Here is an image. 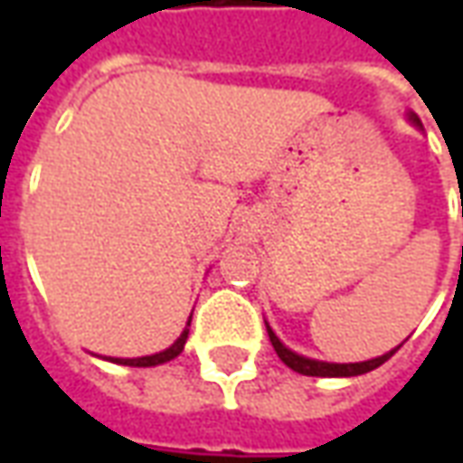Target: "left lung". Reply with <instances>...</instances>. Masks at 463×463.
<instances>
[{"instance_id":"obj_1","label":"left lung","mask_w":463,"mask_h":463,"mask_svg":"<svg viewBox=\"0 0 463 463\" xmlns=\"http://www.w3.org/2000/svg\"><path fill=\"white\" fill-rule=\"evenodd\" d=\"M411 123H417L419 126V118L417 116H411ZM268 337H270L272 347L278 352V357L288 364L290 369L295 372H300V374H307V377H357V374H364V372H372V369H377L379 364H384L399 347H394L392 352L387 354H382V357H374V359H367V362H349V364H335V362H320V359H310V357H302L298 352H292L278 340V335L268 327Z\"/></svg>"}]
</instances>
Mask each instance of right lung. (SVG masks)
<instances>
[{
	"label": "right lung",
	"mask_w": 463,
	"mask_h": 463,
	"mask_svg": "<svg viewBox=\"0 0 463 463\" xmlns=\"http://www.w3.org/2000/svg\"><path fill=\"white\" fill-rule=\"evenodd\" d=\"M188 325H191V320H188ZM185 340H188V327L181 332V337L173 342L171 347L163 349V352H158V354H148V357H136V359H121V357H109V359L116 362V364H126V367H156V364H163V362H171L173 357H178V354L183 352Z\"/></svg>",
	"instance_id": "obj_1"
}]
</instances>
